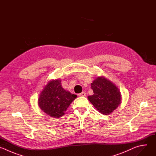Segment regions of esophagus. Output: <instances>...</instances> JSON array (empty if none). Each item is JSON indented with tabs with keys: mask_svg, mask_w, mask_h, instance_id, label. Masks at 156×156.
I'll list each match as a JSON object with an SVG mask.
<instances>
[{
	"mask_svg": "<svg viewBox=\"0 0 156 156\" xmlns=\"http://www.w3.org/2000/svg\"><path fill=\"white\" fill-rule=\"evenodd\" d=\"M86 93L85 92H82L78 94V96L80 97H84L86 96Z\"/></svg>",
	"mask_w": 156,
	"mask_h": 156,
	"instance_id": "esophagus-1",
	"label": "esophagus"
}]
</instances>
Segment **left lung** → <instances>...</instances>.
I'll list each match as a JSON object with an SVG mask.
<instances>
[{
  "label": "left lung",
  "instance_id": "left-lung-1",
  "mask_svg": "<svg viewBox=\"0 0 156 156\" xmlns=\"http://www.w3.org/2000/svg\"><path fill=\"white\" fill-rule=\"evenodd\" d=\"M94 94L89 101L103 115H109L121 104V94L117 87L107 78L100 76L91 83Z\"/></svg>",
  "mask_w": 156,
  "mask_h": 156
}]
</instances>
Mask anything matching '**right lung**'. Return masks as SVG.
I'll use <instances>...</instances> for the list:
<instances>
[{
  "label": "right lung",
  "mask_w": 156,
  "mask_h": 156,
  "mask_svg": "<svg viewBox=\"0 0 156 156\" xmlns=\"http://www.w3.org/2000/svg\"><path fill=\"white\" fill-rule=\"evenodd\" d=\"M77 96L65 90L60 80L49 81L44 87L38 99L40 108L46 114L54 118H60Z\"/></svg>",
  "instance_id": "1"
}]
</instances>
